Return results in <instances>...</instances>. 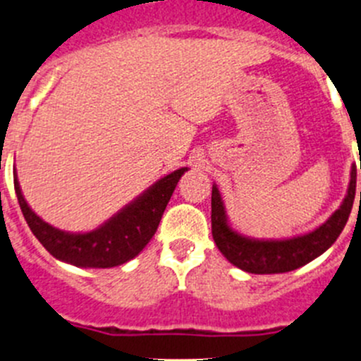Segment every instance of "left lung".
<instances>
[{
    "instance_id": "left-lung-1",
    "label": "left lung",
    "mask_w": 361,
    "mask_h": 361,
    "mask_svg": "<svg viewBox=\"0 0 361 361\" xmlns=\"http://www.w3.org/2000/svg\"><path fill=\"white\" fill-rule=\"evenodd\" d=\"M361 159V158H360ZM361 170V161H360ZM356 192V165L351 166L348 195L321 226L291 238H252L231 228L217 185H212V237L217 249L235 267L249 274H284L307 265L331 247L344 230ZM361 200V191H360Z\"/></svg>"
}]
</instances>
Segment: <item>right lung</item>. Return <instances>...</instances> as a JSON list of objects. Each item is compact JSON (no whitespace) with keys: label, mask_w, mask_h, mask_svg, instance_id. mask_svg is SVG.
<instances>
[{"label":"right lung","mask_w":361,"mask_h":361,"mask_svg":"<svg viewBox=\"0 0 361 361\" xmlns=\"http://www.w3.org/2000/svg\"><path fill=\"white\" fill-rule=\"evenodd\" d=\"M184 172H188V166L161 177L102 226L85 233L63 231L37 216L20 191L17 173H13V188L27 226L56 259L82 269H110L133 259L154 237Z\"/></svg>","instance_id":"1"}]
</instances>
